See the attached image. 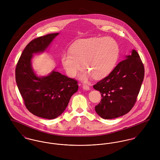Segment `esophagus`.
Returning <instances> with one entry per match:
<instances>
[{"label": "esophagus", "mask_w": 160, "mask_h": 160, "mask_svg": "<svg viewBox=\"0 0 160 160\" xmlns=\"http://www.w3.org/2000/svg\"><path fill=\"white\" fill-rule=\"evenodd\" d=\"M82 89H83L84 90H86V91H89V90H90L89 86H87V85H83V86H82Z\"/></svg>", "instance_id": "obj_1"}]
</instances>
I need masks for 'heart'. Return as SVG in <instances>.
<instances>
[{
	"instance_id": "1",
	"label": "heart",
	"mask_w": 160,
	"mask_h": 160,
	"mask_svg": "<svg viewBox=\"0 0 160 160\" xmlns=\"http://www.w3.org/2000/svg\"><path fill=\"white\" fill-rule=\"evenodd\" d=\"M119 56V47L111 38H91L79 40L64 52L61 62L69 77L76 76L81 65L84 68L80 79L87 81L92 76L96 79L108 76L113 69Z\"/></svg>"
}]
</instances>
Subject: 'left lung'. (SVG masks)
<instances>
[{
  "instance_id": "left-lung-1",
  "label": "left lung",
  "mask_w": 160,
  "mask_h": 160,
  "mask_svg": "<svg viewBox=\"0 0 160 160\" xmlns=\"http://www.w3.org/2000/svg\"><path fill=\"white\" fill-rule=\"evenodd\" d=\"M144 78V67L137 52L126 55L110 74L93 88L102 98L95 107L96 113L106 119L127 114L134 105Z\"/></svg>"
}]
</instances>
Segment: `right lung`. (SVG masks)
Listing matches in <instances>:
<instances>
[{"instance_id": "1", "label": "right lung", "mask_w": 160, "mask_h": 160, "mask_svg": "<svg viewBox=\"0 0 160 160\" xmlns=\"http://www.w3.org/2000/svg\"><path fill=\"white\" fill-rule=\"evenodd\" d=\"M58 34H49L31 41L24 49L15 69L16 82L26 107L31 113L48 119L62 114L78 89L76 80L55 68L47 76H39L32 68L33 55L45 52Z\"/></svg>"}]
</instances>
